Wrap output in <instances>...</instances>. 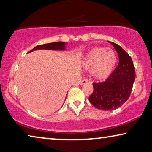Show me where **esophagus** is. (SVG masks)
<instances>
[{
  "mask_svg": "<svg viewBox=\"0 0 152 152\" xmlns=\"http://www.w3.org/2000/svg\"><path fill=\"white\" fill-rule=\"evenodd\" d=\"M88 80H87V79H83V80H82V82H81V83H80V84L81 85L85 84H86V83H88Z\"/></svg>",
  "mask_w": 152,
  "mask_h": 152,
  "instance_id": "1",
  "label": "esophagus"
}]
</instances>
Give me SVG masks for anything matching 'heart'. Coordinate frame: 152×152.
<instances>
[{"label":"heart","instance_id":"1","mask_svg":"<svg viewBox=\"0 0 152 152\" xmlns=\"http://www.w3.org/2000/svg\"><path fill=\"white\" fill-rule=\"evenodd\" d=\"M117 59V55L113 50L97 47L86 55L83 66L86 69H91V74L95 79L104 80L113 71Z\"/></svg>","mask_w":152,"mask_h":152}]
</instances>
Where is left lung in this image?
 <instances>
[{
  "label": "left lung",
  "mask_w": 152,
  "mask_h": 152,
  "mask_svg": "<svg viewBox=\"0 0 152 152\" xmlns=\"http://www.w3.org/2000/svg\"><path fill=\"white\" fill-rule=\"evenodd\" d=\"M113 45L119 57V64L111 75L102 82H93V92L88 100L95 108L104 111L115 110L130 97L136 79L132 58L120 45Z\"/></svg>",
  "instance_id": "obj_1"
}]
</instances>
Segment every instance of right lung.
Here are the masks:
<instances>
[{
	"instance_id": "right-lung-1",
	"label": "right lung",
	"mask_w": 152,
	"mask_h": 152,
	"mask_svg": "<svg viewBox=\"0 0 152 152\" xmlns=\"http://www.w3.org/2000/svg\"><path fill=\"white\" fill-rule=\"evenodd\" d=\"M36 50H65V43L61 42V41H58V42L39 45L34 48L30 52ZM30 52H28V53H30Z\"/></svg>"
}]
</instances>
